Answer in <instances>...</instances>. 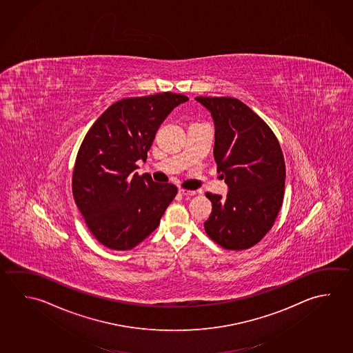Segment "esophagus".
Masks as SVG:
<instances>
[{"label":"esophagus","mask_w":353,"mask_h":353,"mask_svg":"<svg viewBox=\"0 0 353 353\" xmlns=\"http://www.w3.org/2000/svg\"><path fill=\"white\" fill-rule=\"evenodd\" d=\"M179 192L182 196H194V194H196V192L190 191V190H183V188H179Z\"/></svg>","instance_id":"1"}]
</instances>
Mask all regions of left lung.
<instances>
[{
	"instance_id": "left-lung-1",
	"label": "left lung",
	"mask_w": 353,
	"mask_h": 353,
	"mask_svg": "<svg viewBox=\"0 0 353 353\" xmlns=\"http://www.w3.org/2000/svg\"><path fill=\"white\" fill-rule=\"evenodd\" d=\"M196 100L213 119L216 172L228 185L227 197L205 193L212 202L205 233L224 249H248L270 230L283 204L284 156L270 128L241 100Z\"/></svg>"
}]
</instances>
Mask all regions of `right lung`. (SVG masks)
Segmentation results:
<instances>
[{
    "instance_id": "obj_1",
    "label": "right lung",
    "mask_w": 353,
    "mask_h": 353,
    "mask_svg": "<svg viewBox=\"0 0 353 353\" xmlns=\"http://www.w3.org/2000/svg\"><path fill=\"white\" fill-rule=\"evenodd\" d=\"M187 100L170 92L119 100L88 131L75 160L72 190L88 228L103 245L137 247L157 228L177 194L176 185L134 171L137 160L146 161L163 120Z\"/></svg>"
}]
</instances>
